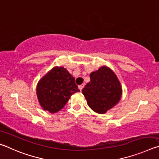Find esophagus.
I'll list each match as a JSON object with an SVG mask.
<instances>
[{"label": "esophagus", "instance_id": "obj_1", "mask_svg": "<svg viewBox=\"0 0 159 159\" xmlns=\"http://www.w3.org/2000/svg\"><path fill=\"white\" fill-rule=\"evenodd\" d=\"M84 88V84H81V85H80L79 86V90L81 91L82 90V89L83 88Z\"/></svg>", "mask_w": 159, "mask_h": 159}]
</instances>
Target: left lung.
Segmentation results:
<instances>
[{"label":"left lung","instance_id":"obj_1","mask_svg":"<svg viewBox=\"0 0 159 159\" xmlns=\"http://www.w3.org/2000/svg\"><path fill=\"white\" fill-rule=\"evenodd\" d=\"M90 81L82 90L88 104L94 111L104 114L119 102L121 86L108 67L102 66L90 74Z\"/></svg>","mask_w":159,"mask_h":159}]
</instances>
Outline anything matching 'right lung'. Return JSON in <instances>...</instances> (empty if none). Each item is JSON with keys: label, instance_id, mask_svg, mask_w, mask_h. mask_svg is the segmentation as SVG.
I'll use <instances>...</instances> for the list:
<instances>
[{"label": "right lung", "instance_id": "add662e5", "mask_svg": "<svg viewBox=\"0 0 159 159\" xmlns=\"http://www.w3.org/2000/svg\"><path fill=\"white\" fill-rule=\"evenodd\" d=\"M75 79L63 67H55L39 80L37 96L40 104L50 113L65 106L72 94L79 92Z\"/></svg>", "mask_w": 159, "mask_h": 159}]
</instances>
